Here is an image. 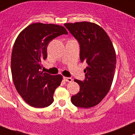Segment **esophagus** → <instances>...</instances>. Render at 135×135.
I'll return each instance as SVG.
<instances>
[{
  "mask_svg": "<svg viewBox=\"0 0 135 135\" xmlns=\"http://www.w3.org/2000/svg\"><path fill=\"white\" fill-rule=\"evenodd\" d=\"M63 79H64V81H67V82H71L73 81L72 78H67V77H64V78H63Z\"/></svg>",
  "mask_w": 135,
  "mask_h": 135,
  "instance_id": "34e87169",
  "label": "esophagus"
}]
</instances>
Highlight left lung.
Returning <instances> with one entry per match:
<instances>
[{
  "mask_svg": "<svg viewBox=\"0 0 135 135\" xmlns=\"http://www.w3.org/2000/svg\"><path fill=\"white\" fill-rule=\"evenodd\" d=\"M78 40L81 62H86L83 81L74 79L79 91L71 96V103L81 108H89L99 103L112 84L116 68V54L109 37L94 23L81 22L64 24Z\"/></svg>",
  "mask_w": 135,
  "mask_h": 135,
  "instance_id": "obj_1",
  "label": "left lung"
}]
</instances>
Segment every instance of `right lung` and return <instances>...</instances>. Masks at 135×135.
<instances>
[{
    "label": "right lung",
    "instance_id": "add662e5",
    "mask_svg": "<svg viewBox=\"0 0 135 135\" xmlns=\"http://www.w3.org/2000/svg\"><path fill=\"white\" fill-rule=\"evenodd\" d=\"M68 34L64 27L34 23L27 26L16 38L11 56V72L18 93L32 107L44 108L54 101V93L62 76L41 71L47 47L56 37Z\"/></svg>",
    "mask_w": 135,
    "mask_h": 135
}]
</instances>
